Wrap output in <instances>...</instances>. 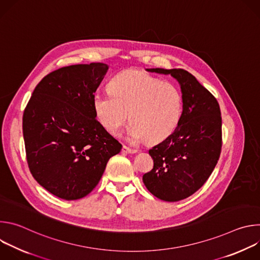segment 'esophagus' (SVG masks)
<instances>
[{
    "instance_id": "34e87169",
    "label": "esophagus",
    "mask_w": 260,
    "mask_h": 260,
    "mask_svg": "<svg viewBox=\"0 0 260 260\" xmlns=\"http://www.w3.org/2000/svg\"><path fill=\"white\" fill-rule=\"evenodd\" d=\"M121 152L124 153V154H133V153H137V150L136 149H131V148H128L126 146H123L122 149H121Z\"/></svg>"
}]
</instances>
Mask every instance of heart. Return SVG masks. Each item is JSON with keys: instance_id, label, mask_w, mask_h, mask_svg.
<instances>
[{"instance_id": "1", "label": "heart", "mask_w": 260, "mask_h": 260, "mask_svg": "<svg viewBox=\"0 0 260 260\" xmlns=\"http://www.w3.org/2000/svg\"><path fill=\"white\" fill-rule=\"evenodd\" d=\"M92 105L98 120L112 136L127 121L131 143H158L177 128L183 114V96L172 82L139 70L118 73L109 83V92H96Z\"/></svg>"}]
</instances>
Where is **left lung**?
I'll return each mask as SVG.
<instances>
[{
  "label": "left lung",
  "mask_w": 260,
  "mask_h": 260,
  "mask_svg": "<svg viewBox=\"0 0 260 260\" xmlns=\"http://www.w3.org/2000/svg\"><path fill=\"white\" fill-rule=\"evenodd\" d=\"M175 78L181 87L183 114L175 132L153 146V169L143 176L146 188L166 202L199 190L212 174L222 146L220 107L214 95L183 69H147Z\"/></svg>",
  "instance_id": "obj_1"
}]
</instances>
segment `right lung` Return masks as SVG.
Here are the masks:
<instances>
[{
    "mask_svg": "<svg viewBox=\"0 0 260 260\" xmlns=\"http://www.w3.org/2000/svg\"><path fill=\"white\" fill-rule=\"evenodd\" d=\"M109 66L73 64L45 76L36 86L22 117L29 171L53 196L86 197L121 144L95 119L92 98Z\"/></svg>",
    "mask_w": 260,
    "mask_h": 260,
    "instance_id": "1",
    "label": "right lung"
}]
</instances>
